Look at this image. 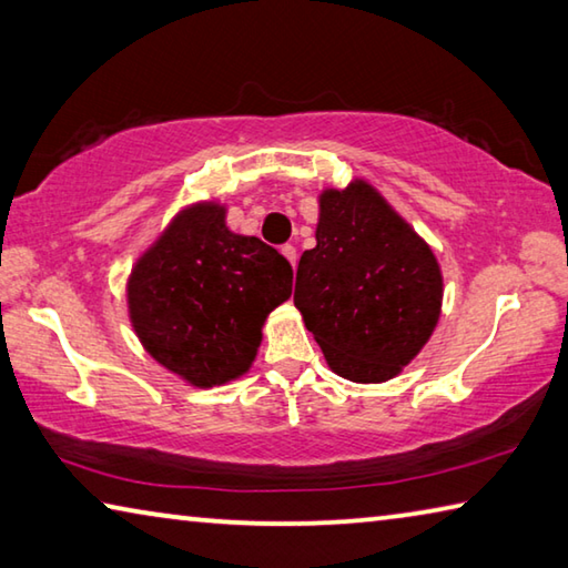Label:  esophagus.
<instances>
[{
	"label": "esophagus",
	"mask_w": 568,
	"mask_h": 568,
	"mask_svg": "<svg viewBox=\"0 0 568 568\" xmlns=\"http://www.w3.org/2000/svg\"><path fill=\"white\" fill-rule=\"evenodd\" d=\"M281 253L287 257V261H291L293 271H295V263H297V250H295L293 245H283V247H281Z\"/></svg>",
	"instance_id": "obj_1"
}]
</instances>
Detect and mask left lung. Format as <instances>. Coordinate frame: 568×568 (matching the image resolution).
<instances>
[{
	"label": "left lung",
	"instance_id": "obj_1",
	"mask_svg": "<svg viewBox=\"0 0 568 568\" xmlns=\"http://www.w3.org/2000/svg\"><path fill=\"white\" fill-rule=\"evenodd\" d=\"M315 240L297 263L293 295L305 328L338 376H398L440 315L444 277L430 247L363 180L323 192Z\"/></svg>",
	"mask_w": 568,
	"mask_h": 568
}]
</instances>
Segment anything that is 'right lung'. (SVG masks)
Segmentation results:
<instances>
[{
  "instance_id": "1",
  "label": "right lung",
  "mask_w": 568,
  "mask_h": 568,
  "mask_svg": "<svg viewBox=\"0 0 568 568\" xmlns=\"http://www.w3.org/2000/svg\"><path fill=\"white\" fill-rule=\"evenodd\" d=\"M291 293V263L261 237L230 233L217 203L182 210L128 283L145 351L200 388L243 376L267 313Z\"/></svg>"
}]
</instances>
